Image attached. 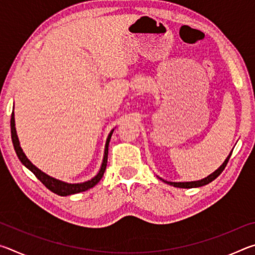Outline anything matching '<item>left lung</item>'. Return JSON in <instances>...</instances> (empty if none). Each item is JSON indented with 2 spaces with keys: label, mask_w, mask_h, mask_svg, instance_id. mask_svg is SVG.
Instances as JSON below:
<instances>
[{
  "label": "left lung",
  "mask_w": 255,
  "mask_h": 255,
  "mask_svg": "<svg viewBox=\"0 0 255 255\" xmlns=\"http://www.w3.org/2000/svg\"><path fill=\"white\" fill-rule=\"evenodd\" d=\"M230 157H231V155L230 156H228L226 159H225V162L223 163V165L219 167L218 170H216L213 174H210V175H208L207 176V178H205V179H202V180H200V181H193V182H169V181H164V182L165 183H167V184H170V185H173V187H175V188H184V189H189V188H197V187H202V185H206V184H208V183H210L211 181H214L216 178H217V176L222 173V172L224 171V169H225L226 167V165H227V163H228V159H230Z\"/></svg>",
  "instance_id": "8db88e82"
}]
</instances>
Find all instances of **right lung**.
Instances as JSON below:
<instances>
[{"instance_id":"1","label":"right lung","mask_w":255,"mask_h":255,"mask_svg":"<svg viewBox=\"0 0 255 255\" xmlns=\"http://www.w3.org/2000/svg\"><path fill=\"white\" fill-rule=\"evenodd\" d=\"M114 130H112L109 136H108L107 143H106V149H105V157H103V162L101 165V169L99 171V173L94 176L93 179H91L90 181H86V182L83 183H77V184H70V183H65L62 182V181H58L54 178H50L49 175L45 174L44 172H41L39 169H37L33 164L29 161L25 156L24 153L22 152V149L20 147L19 144V139L18 136H16V131H15V127H14V115L12 112L11 115V137H12V143H13L15 153L18 155L19 159L21 161V163L23 164L28 167V169L32 172V173L37 176L38 179L41 181V183L45 185L47 189H49L50 191H53L54 193L58 196H70V195H74V193H79L82 191H86V190L93 188L99 181L102 179L103 174H105L106 167H107V162H108V147H109V141L110 138Z\"/></svg>"}]
</instances>
